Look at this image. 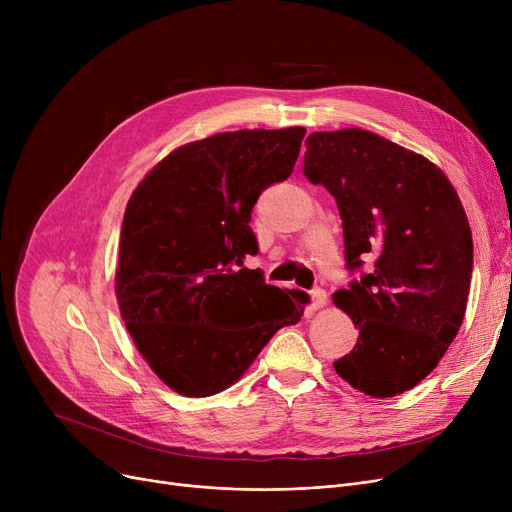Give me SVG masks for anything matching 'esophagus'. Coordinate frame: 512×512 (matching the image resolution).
<instances>
[{"label": "esophagus", "mask_w": 512, "mask_h": 512, "mask_svg": "<svg viewBox=\"0 0 512 512\" xmlns=\"http://www.w3.org/2000/svg\"><path fill=\"white\" fill-rule=\"evenodd\" d=\"M326 303H328V294H326V290H321V288L311 290V311L324 309V307H326Z\"/></svg>", "instance_id": "34e87169"}]
</instances>
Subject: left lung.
<instances>
[{"label": "left lung", "mask_w": 512, "mask_h": 512, "mask_svg": "<svg viewBox=\"0 0 512 512\" xmlns=\"http://www.w3.org/2000/svg\"><path fill=\"white\" fill-rule=\"evenodd\" d=\"M305 176L334 195L351 270L373 272L334 292L359 338L334 363L355 390L390 398L440 363L463 324L473 270L467 213L427 157L363 128L311 132Z\"/></svg>", "instance_id": "1"}]
</instances>
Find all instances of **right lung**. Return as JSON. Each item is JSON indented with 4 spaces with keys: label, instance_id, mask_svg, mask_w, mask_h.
I'll return each mask as SVG.
<instances>
[{
    "label": "right lung",
    "instance_id": "add662e5",
    "mask_svg": "<svg viewBox=\"0 0 512 512\" xmlns=\"http://www.w3.org/2000/svg\"><path fill=\"white\" fill-rule=\"evenodd\" d=\"M303 126L220 132L166 155L134 188L120 232L116 299L151 371L188 398L238 382L301 321L305 297L240 267L263 188L292 174Z\"/></svg>",
    "mask_w": 512,
    "mask_h": 512
}]
</instances>
